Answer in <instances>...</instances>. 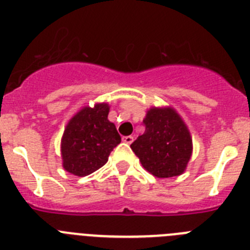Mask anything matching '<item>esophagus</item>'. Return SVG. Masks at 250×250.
Here are the masks:
<instances>
[{
    "label": "esophagus",
    "instance_id": "1",
    "mask_svg": "<svg viewBox=\"0 0 250 250\" xmlns=\"http://www.w3.org/2000/svg\"><path fill=\"white\" fill-rule=\"evenodd\" d=\"M123 141H124V143H126V144H131L132 141H134V136H131V135L124 136Z\"/></svg>",
    "mask_w": 250,
    "mask_h": 250
}]
</instances>
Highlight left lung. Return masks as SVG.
I'll return each mask as SVG.
<instances>
[{
    "label": "left lung",
    "instance_id": "obj_1",
    "mask_svg": "<svg viewBox=\"0 0 250 250\" xmlns=\"http://www.w3.org/2000/svg\"><path fill=\"white\" fill-rule=\"evenodd\" d=\"M144 125V134L130 145L141 165L158 178L184 173L193 151V141L178 112L171 107H151Z\"/></svg>",
    "mask_w": 250,
    "mask_h": 250
}]
</instances>
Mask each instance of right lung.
<instances>
[{"label":"right lung","instance_id":"obj_1","mask_svg":"<svg viewBox=\"0 0 250 250\" xmlns=\"http://www.w3.org/2000/svg\"><path fill=\"white\" fill-rule=\"evenodd\" d=\"M107 104L85 106L66 125L61 140L62 167L76 176H86L106 164L120 144L118 130L107 119Z\"/></svg>","mask_w":250,"mask_h":250}]
</instances>
